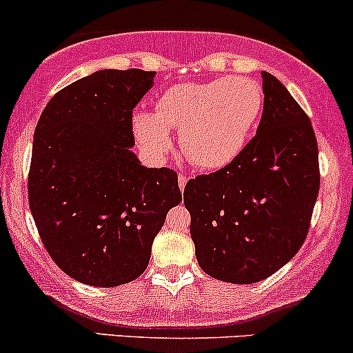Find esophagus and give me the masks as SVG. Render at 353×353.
I'll return each mask as SVG.
<instances>
[{
    "mask_svg": "<svg viewBox=\"0 0 353 353\" xmlns=\"http://www.w3.org/2000/svg\"><path fill=\"white\" fill-rule=\"evenodd\" d=\"M177 181H179V188H181V191H184L185 183H188V176H185V174H179V177H177Z\"/></svg>",
    "mask_w": 353,
    "mask_h": 353,
    "instance_id": "34e87169",
    "label": "esophagus"
}]
</instances>
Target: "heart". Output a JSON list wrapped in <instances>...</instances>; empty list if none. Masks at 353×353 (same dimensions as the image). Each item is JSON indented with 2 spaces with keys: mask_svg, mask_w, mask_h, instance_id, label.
Instances as JSON below:
<instances>
[{
  "mask_svg": "<svg viewBox=\"0 0 353 353\" xmlns=\"http://www.w3.org/2000/svg\"><path fill=\"white\" fill-rule=\"evenodd\" d=\"M263 110V88L250 77L179 83L162 92L156 115H134V132L147 152L164 156L169 129L181 130V149L192 165L214 170L231 164L245 147Z\"/></svg>",
  "mask_w": 353,
  "mask_h": 353,
  "instance_id": "obj_1",
  "label": "heart"
}]
</instances>
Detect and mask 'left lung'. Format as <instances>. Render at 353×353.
I'll return each instance as SVG.
<instances>
[{
  "label": "left lung",
  "instance_id": "1",
  "mask_svg": "<svg viewBox=\"0 0 353 353\" xmlns=\"http://www.w3.org/2000/svg\"><path fill=\"white\" fill-rule=\"evenodd\" d=\"M263 79L256 135L231 164L184 188L191 238L209 276L246 285L276 273L307 239L320 189L312 122L285 85Z\"/></svg>",
  "mask_w": 353,
  "mask_h": 353
}]
</instances>
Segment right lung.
I'll list each match as a JSON object with an SVG mask.
<instances>
[{"label":"right lung","mask_w":353,"mask_h":353,"mask_svg":"<svg viewBox=\"0 0 353 353\" xmlns=\"http://www.w3.org/2000/svg\"><path fill=\"white\" fill-rule=\"evenodd\" d=\"M154 75L92 73L53 95L34 129L30 209L50 258L80 283L110 288L141 276L183 199L172 169H147L130 150L132 110Z\"/></svg>","instance_id":"obj_1"}]
</instances>
